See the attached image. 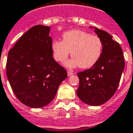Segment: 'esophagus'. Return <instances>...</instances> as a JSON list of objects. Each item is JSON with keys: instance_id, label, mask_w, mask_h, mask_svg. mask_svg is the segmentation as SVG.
Segmentation results:
<instances>
[{"instance_id": "obj_1", "label": "esophagus", "mask_w": 133, "mask_h": 133, "mask_svg": "<svg viewBox=\"0 0 133 133\" xmlns=\"http://www.w3.org/2000/svg\"><path fill=\"white\" fill-rule=\"evenodd\" d=\"M72 74H73V72H71V71H68V76H70L71 75H72Z\"/></svg>"}]
</instances>
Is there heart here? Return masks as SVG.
Instances as JSON below:
<instances>
[{"label":"heart","mask_w":133,"mask_h":133,"mask_svg":"<svg viewBox=\"0 0 133 133\" xmlns=\"http://www.w3.org/2000/svg\"><path fill=\"white\" fill-rule=\"evenodd\" d=\"M51 48L56 61L65 60L71 51L72 58L65 65L70 68L79 65L86 69L94 66L100 59L103 44L97 35L81 30H71L62 35V42L54 41Z\"/></svg>","instance_id":"1"}]
</instances>
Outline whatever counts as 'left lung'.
I'll use <instances>...</instances> for the list:
<instances>
[{
    "mask_svg": "<svg viewBox=\"0 0 133 133\" xmlns=\"http://www.w3.org/2000/svg\"><path fill=\"white\" fill-rule=\"evenodd\" d=\"M94 29L103 44L102 55L91 68L77 73L79 86L76 94L80 100L86 104L99 106L107 102L117 90L125 62L122 49L111 35L104 31Z\"/></svg>",
    "mask_w": 133,
    "mask_h": 133,
    "instance_id": "8db88e82",
    "label": "left lung"
}]
</instances>
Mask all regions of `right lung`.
<instances>
[{
	"instance_id": "obj_1",
	"label": "right lung",
	"mask_w": 133,
	"mask_h": 133,
	"mask_svg": "<svg viewBox=\"0 0 133 133\" xmlns=\"http://www.w3.org/2000/svg\"><path fill=\"white\" fill-rule=\"evenodd\" d=\"M50 28L36 25L22 35L9 51L7 76L22 103L40 108L53 100L66 70L52 57Z\"/></svg>"
}]
</instances>
